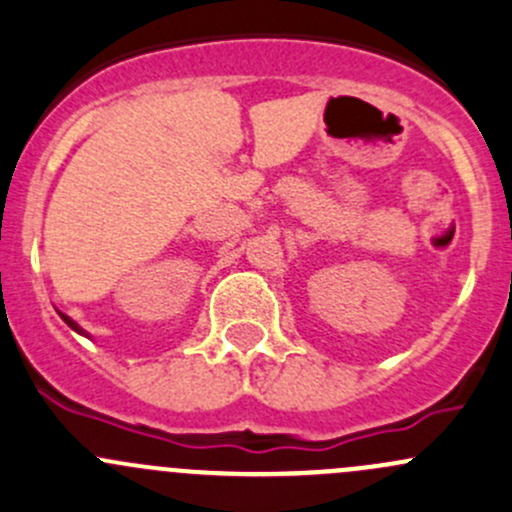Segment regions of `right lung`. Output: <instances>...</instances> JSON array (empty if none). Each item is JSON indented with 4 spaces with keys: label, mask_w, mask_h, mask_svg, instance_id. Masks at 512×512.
<instances>
[{
    "label": "right lung",
    "mask_w": 512,
    "mask_h": 512,
    "mask_svg": "<svg viewBox=\"0 0 512 512\" xmlns=\"http://www.w3.org/2000/svg\"><path fill=\"white\" fill-rule=\"evenodd\" d=\"M61 319H64V322H66V324H69V327H71V329H74V332H79V334H86V332H84V329H81V327H79V324H76V322H74V319H69V317H66V314H61Z\"/></svg>",
    "instance_id": "1"
}]
</instances>
